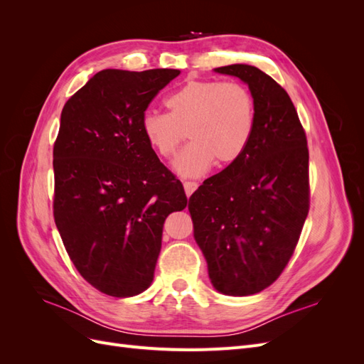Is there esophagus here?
<instances>
[{"instance_id":"1","label":"esophagus","mask_w":364,"mask_h":364,"mask_svg":"<svg viewBox=\"0 0 364 364\" xmlns=\"http://www.w3.org/2000/svg\"><path fill=\"white\" fill-rule=\"evenodd\" d=\"M197 186H199V183L194 182V181H186V182H183V190H185L186 197H190V196L197 190Z\"/></svg>"}]
</instances>
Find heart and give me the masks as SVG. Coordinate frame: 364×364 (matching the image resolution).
I'll return each instance as SVG.
<instances>
[{
    "mask_svg": "<svg viewBox=\"0 0 364 364\" xmlns=\"http://www.w3.org/2000/svg\"><path fill=\"white\" fill-rule=\"evenodd\" d=\"M165 105L168 114H142L141 129L164 159L176 155L188 134L191 142L174 162L182 176H202L214 162L232 164L247 149L255 127V100L245 85L190 80L170 94Z\"/></svg>",
    "mask_w": 364,
    "mask_h": 364,
    "instance_id": "obj_1",
    "label": "heart"
}]
</instances>
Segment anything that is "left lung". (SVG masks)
Masks as SVG:
<instances>
[{
    "label": "left lung",
    "mask_w": 364,
    "mask_h": 364,
    "mask_svg": "<svg viewBox=\"0 0 364 364\" xmlns=\"http://www.w3.org/2000/svg\"><path fill=\"white\" fill-rule=\"evenodd\" d=\"M247 83L255 127L235 162L190 197L194 238L214 289L229 296L262 291L279 278L310 209L305 130L284 87L257 67L215 68Z\"/></svg>",
    "instance_id": "obj_1"
}]
</instances>
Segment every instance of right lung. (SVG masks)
Listing matches in <instances>:
<instances>
[{
  "instance_id": "obj_1",
  "label": "right lung",
  "mask_w": 364,
  "mask_h": 364,
  "mask_svg": "<svg viewBox=\"0 0 364 364\" xmlns=\"http://www.w3.org/2000/svg\"><path fill=\"white\" fill-rule=\"evenodd\" d=\"M179 70L97 73L65 103L53 149V214L85 281L114 297L150 287L165 218L183 185L142 134L141 118Z\"/></svg>"
}]
</instances>
